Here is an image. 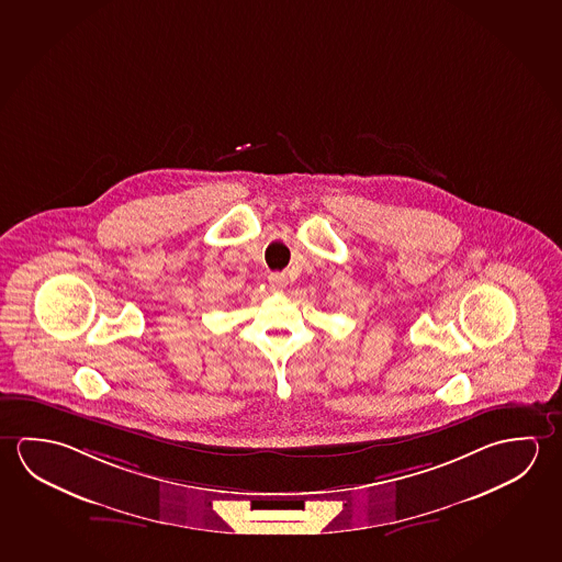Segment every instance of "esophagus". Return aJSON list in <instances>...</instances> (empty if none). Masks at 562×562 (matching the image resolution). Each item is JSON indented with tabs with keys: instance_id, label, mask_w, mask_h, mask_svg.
<instances>
[{
	"instance_id": "34e87169",
	"label": "esophagus",
	"mask_w": 562,
	"mask_h": 562,
	"mask_svg": "<svg viewBox=\"0 0 562 562\" xmlns=\"http://www.w3.org/2000/svg\"><path fill=\"white\" fill-rule=\"evenodd\" d=\"M268 282H270L272 292H284L285 285H288V277H285L284 272H272L268 277Z\"/></svg>"
}]
</instances>
